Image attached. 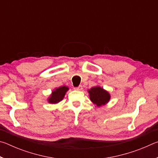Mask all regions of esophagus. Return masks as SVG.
<instances>
[{"instance_id":"obj_1","label":"esophagus","mask_w":158,"mask_h":158,"mask_svg":"<svg viewBox=\"0 0 158 158\" xmlns=\"http://www.w3.org/2000/svg\"><path fill=\"white\" fill-rule=\"evenodd\" d=\"M74 89L75 90H77V91H80V90H82L83 87H82V85H79V86H78V87L74 88Z\"/></svg>"}]
</instances>
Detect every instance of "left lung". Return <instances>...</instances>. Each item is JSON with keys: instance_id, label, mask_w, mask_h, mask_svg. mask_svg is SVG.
I'll use <instances>...</instances> for the list:
<instances>
[{"instance_id": "1", "label": "left lung", "mask_w": 158, "mask_h": 158, "mask_svg": "<svg viewBox=\"0 0 158 158\" xmlns=\"http://www.w3.org/2000/svg\"><path fill=\"white\" fill-rule=\"evenodd\" d=\"M88 92L89 93L90 100L98 107L106 105L111 99L109 93L100 85L91 88L88 90Z\"/></svg>"}]
</instances>
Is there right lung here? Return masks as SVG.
I'll return each mask as SVG.
<instances>
[{
  "label": "right lung",
  "mask_w": 158,
  "mask_h": 158,
  "mask_svg": "<svg viewBox=\"0 0 158 158\" xmlns=\"http://www.w3.org/2000/svg\"><path fill=\"white\" fill-rule=\"evenodd\" d=\"M69 90V88L65 85H63L59 88H56L52 92V94L47 99L48 102L50 104H57L63 100L65 97L66 93Z\"/></svg>",
  "instance_id": "add662e5"
}]
</instances>
